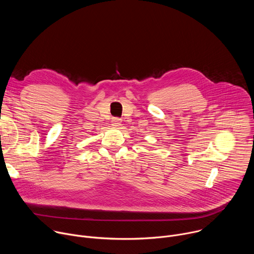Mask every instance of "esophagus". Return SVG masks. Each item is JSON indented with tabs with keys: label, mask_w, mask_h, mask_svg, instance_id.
Returning <instances> with one entry per match:
<instances>
[{
	"label": "esophagus",
	"mask_w": 254,
	"mask_h": 254,
	"mask_svg": "<svg viewBox=\"0 0 254 254\" xmlns=\"http://www.w3.org/2000/svg\"><path fill=\"white\" fill-rule=\"evenodd\" d=\"M121 124H122V120L119 119V118H114L113 121H112V125L114 127H120Z\"/></svg>",
	"instance_id": "1"
}]
</instances>
